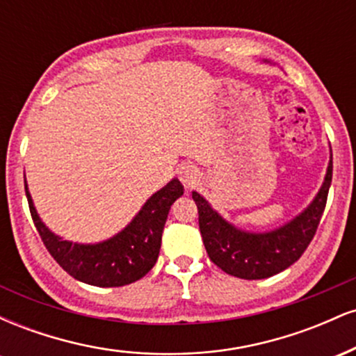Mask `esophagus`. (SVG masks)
<instances>
[{
    "instance_id": "esophagus-1",
    "label": "esophagus",
    "mask_w": 356,
    "mask_h": 356,
    "mask_svg": "<svg viewBox=\"0 0 356 356\" xmlns=\"http://www.w3.org/2000/svg\"><path fill=\"white\" fill-rule=\"evenodd\" d=\"M179 179H181V182L187 187V189H191V187H194V184L197 182L199 170L195 169L194 165H182L181 169H179Z\"/></svg>"
}]
</instances>
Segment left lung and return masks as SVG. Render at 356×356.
<instances>
[{"label": "left lung", "instance_id": "8db88e82", "mask_svg": "<svg viewBox=\"0 0 356 356\" xmlns=\"http://www.w3.org/2000/svg\"><path fill=\"white\" fill-rule=\"evenodd\" d=\"M330 157L323 186L306 209L284 226L268 232H249L227 222L199 192H192L199 211V229L211 261L241 280H264L284 271L300 259L312 243L332 186Z\"/></svg>", "mask_w": 356, "mask_h": 356}]
</instances>
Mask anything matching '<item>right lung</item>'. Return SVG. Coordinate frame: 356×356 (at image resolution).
<instances>
[{
  "mask_svg": "<svg viewBox=\"0 0 356 356\" xmlns=\"http://www.w3.org/2000/svg\"><path fill=\"white\" fill-rule=\"evenodd\" d=\"M28 206L40 238L53 259L75 280L100 288L125 286L144 277L159 257L170 206L184 194L179 179L147 199L136 218L118 234L97 244H79L61 239L40 219L24 181Z\"/></svg>",
  "mask_w": 356,
  "mask_h": 356,
  "instance_id": "obj_1",
  "label": "right lung"
}]
</instances>
